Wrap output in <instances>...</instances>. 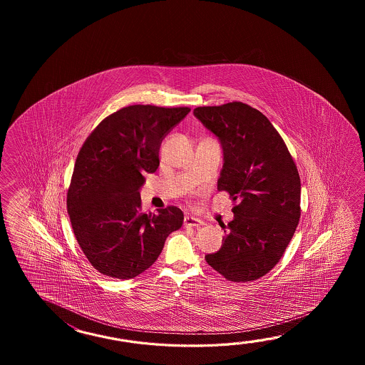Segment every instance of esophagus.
<instances>
[{
  "instance_id": "esophagus-1",
  "label": "esophagus",
  "mask_w": 365,
  "mask_h": 365,
  "mask_svg": "<svg viewBox=\"0 0 365 365\" xmlns=\"http://www.w3.org/2000/svg\"><path fill=\"white\" fill-rule=\"evenodd\" d=\"M202 225L203 223H202L201 219H198V217H185V219H184V225H186V227H200Z\"/></svg>"
}]
</instances>
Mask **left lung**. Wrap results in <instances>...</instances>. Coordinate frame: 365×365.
<instances>
[{"mask_svg":"<svg viewBox=\"0 0 365 365\" xmlns=\"http://www.w3.org/2000/svg\"><path fill=\"white\" fill-rule=\"evenodd\" d=\"M194 116L223 150L217 190L237 205L223 245L206 262L232 282L256 280L279 262L299 225L302 184L284 140L269 118L241 101L198 107Z\"/></svg>","mask_w":365,"mask_h":365,"instance_id":"obj_1","label":"left lung"}]
</instances>
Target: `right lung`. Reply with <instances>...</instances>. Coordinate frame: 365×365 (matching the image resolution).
Wrapping results in <instances>:
<instances>
[{
    "mask_svg": "<svg viewBox=\"0 0 365 365\" xmlns=\"http://www.w3.org/2000/svg\"><path fill=\"white\" fill-rule=\"evenodd\" d=\"M187 107L130 106L106 117L87 137L68 190V212L78 244L98 272L132 279L148 270L170 233L184 222L176 206L140 211L145 173L159 167L164 137Z\"/></svg>",
    "mask_w": 365,
    "mask_h": 365,
    "instance_id": "1",
    "label": "right lung"
}]
</instances>
